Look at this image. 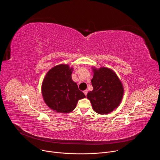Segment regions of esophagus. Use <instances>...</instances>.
I'll return each mask as SVG.
<instances>
[{
    "instance_id": "esophagus-1",
    "label": "esophagus",
    "mask_w": 160,
    "mask_h": 160,
    "mask_svg": "<svg viewBox=\"0 0 160 160\" xmlns=\"http://www.w3.org/2000/svg\"><path fill=\"white\" fill-rule=\"evenodd\" d=\"M83 93H84V94L85 95V96H87V93H88V90H84L83 91Z\"/></svg>"
}]
</instances>
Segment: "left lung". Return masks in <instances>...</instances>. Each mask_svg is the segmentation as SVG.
I'll return each instance as SVG.
<instances>
[{
	"instance_id": "obj_1",
	"label": "left lung",
	"mask_w": 160,
	"mask_h": 160,
	"mask_svg": "<svg viewBox=\"0 0 160 160\" xmlns=\"http://www.w3.org/2000/svg\"><path fill=\"white\" fill-rule=\"evenodd\" d=\"M91 80L93 90L87 95L94 111L99 114H108L117 108L121 102L123 88L121 81L112 70L102 67L93 69Z\"/></svg>"
}]
</instances>
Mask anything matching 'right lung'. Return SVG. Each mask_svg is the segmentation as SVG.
<instances>
[{
  "instance_id": "add662e5",
  "label": "right lung",
  "mask_w": 160,
  "mask_h": 160,
  "mask_svg": "<svg viewBox=\"0 0 160 160\" xmlns=\"http://www.w3.org/2000/svg\"><path fill=\"white\" fill-rule=\"evenodd\" d=\"M73 68L67 64H59L51 69L45 75L42 93L46 104L58 112H70L78 101L85 98L72 78Z\"/></svg>"
}]
</instances>
